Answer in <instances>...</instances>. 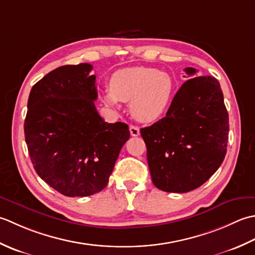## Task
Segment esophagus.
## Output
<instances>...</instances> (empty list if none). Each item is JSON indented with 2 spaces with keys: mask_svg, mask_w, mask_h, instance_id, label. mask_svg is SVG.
<instances>
[{
  "mask_svg": "<svg viewBox=\"0 0 255 255\" xmlns=\"http://www.w3.org/2000/svg\"><path fill=\"white\" fill-rule=\"evenodd\" d=\"M129 133H131L132 136H138V135H139V128L137 127L131 126V127H129Z\"/></svg>",
  "mask_w": 255,
  "mask_h": 255,
  "instance_id": "34e87169",
  "label": "esophagus"
}]
</instances>
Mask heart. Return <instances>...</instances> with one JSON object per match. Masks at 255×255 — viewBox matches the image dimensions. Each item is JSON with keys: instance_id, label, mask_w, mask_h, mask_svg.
<instances>
[{"instance_id": "obj_1", "label": "heart", "mask_w": 255, "mask_h": 255, "mask_svg": "<svg viewBox=\"0 0 255 255\" xmlns=\"http://www.w3.org/2000/svg\"><path fill=\"white\" fill-rule=\"evenodd\" d=\"M175 84L165 72L146 67H129L114 72L103 101L109 107L131 102V112L138 121L153 122L167 112L173 100Z\"/></svg>"}]
</instances>
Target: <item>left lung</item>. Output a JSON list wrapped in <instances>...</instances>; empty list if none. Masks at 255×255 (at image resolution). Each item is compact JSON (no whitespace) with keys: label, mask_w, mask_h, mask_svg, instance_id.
I'll list each match as a JSON object with an SVG mask.
<instances>
[{"label":"left lung","mask_w":255,"mask_h":255,"mask_svg":"<svg viewBox=\"0 0 255 255\" xmlns=\"http://www.w3.org/2000/svg\"><path fill=\"white\" fill-rule=\"evenodd\" d=\"M189 77L195 68H185ZM153 184L167 193L198 188L220 167L227 153L229 116L215 77L187 80L166 117L141 128Z\"/></svg>","instance_id":"8db88e82"}]
</instances>
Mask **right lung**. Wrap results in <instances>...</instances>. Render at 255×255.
Masks as SVG:
<instances>
[{
  "label": "right lung",
  "instance_id": "right-lung-1",
  "mask_svg": "<svg viewBox=\"0 0 255 255\" xmlns=\"http://www.w3.org/2000/svg\"><path fill=\"white\" fill-rule=\"evenodd\" d=\"M90 64L50 71L30 90L24 133L34 169L61 195L101 191L122 146L128 124L108 123L95 106L98 93Z\"/></svg>",
  "mask_w": 255,
  "mask_h": 255
}]
</instances>
